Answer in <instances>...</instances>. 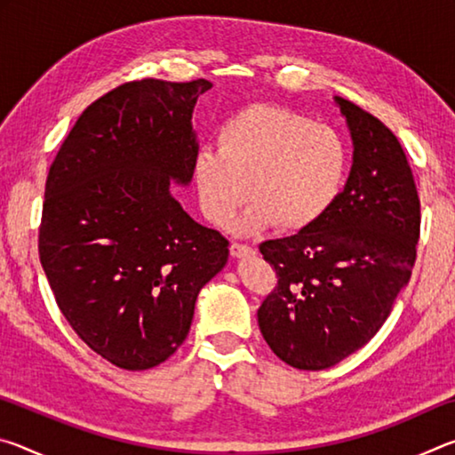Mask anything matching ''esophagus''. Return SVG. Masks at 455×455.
I'll list each match as a JSON object with an SVG mask.
<instances>
[{"label":"esophagus","instance_id":"obj_1","mask_svg":"<svg viewBox=\"0 0 455 455\" xmlns=\"http://www.w3.org/2000/svg\"><path fill=\"white\" fill-rule=\"evenodd\" d=\"M230 255L236 259L251 257V255H255V249H252L251 244H244V243H233L230 244Z\"/></svg>","mask_w":455,"mask_h":455}]
</instances>
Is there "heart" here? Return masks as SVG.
<instances>
[{"label":"heart","mask_w":455,"mask_h":455,"mask_svg":"<svg viewBox=\"0 0 455 455\" xmlns=\"http://www.w3.org/2000/svg\"><path fill=\"white\" fill-rule=\"evenodd\" d=\"M349 168L347 144L333 126L279 104L255 102L222 122L217 152L195 158L200 211L225 227L244 200H255L244 230H305L333 209Z\"/></svg>","instance_id":"1"}]
</instances>
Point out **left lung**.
I'll return each instance as SVG.
<instances>
[{
  "label": "left lung",
  "instance_id": "left-lung-1",
  "mask_svg": "<svg viewBox=\"0 0 455 455\" xmlns=\"http://www.w3.org/2000/svg\"><path fill=\"white\" fill-rule=\"evenodd\" d=\"M353 138V166L317 225L259 244L276 287L259 327L284 363L319 371L371 341L418 257L421 206L405 152L373 114L337 98Z\"/></svg>",
  "mask_w": 455,
  "mask_h": 455
}]
</instances>
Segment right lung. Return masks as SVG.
<instances>
[{"label": "right lung", "instance_id": "1", "mask_svg": "<svg viewBox=\"0 0 455 455\" xmlns=\"http://www.w3.org/2000/svg\"><path fill=\"white\" fill-rule=\"evenodd\" d=\"M209 80H132L94 100L52 160L37 251L58 309L88 347L128 371L188 335L198 291L228 241L192 220L171 180L195 172L192 110Z\"/></svg>", "mask_w": 455, "mask_h": 455}]
</instances>
